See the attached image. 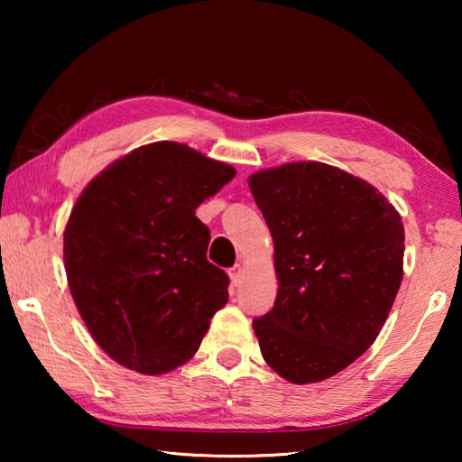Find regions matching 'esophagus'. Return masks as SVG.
<instances>
[{"label": "esophagus", "instance_id": "esophagus-1", "mask_svg": "<svg viewBox=\"0 0 462 462\" xmlns=\"http://www.w3.org/2000/svg\"><path fill=\"white\" fill-rule=\"evenodd\" d=\"M228 275H230L232 287H238L242 283V267H240V264H234V267L228 271Z\"/></svg>", "mask_w": 462, "mask_h": 462}]
</instances>
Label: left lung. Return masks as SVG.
Returning a JSON list of instances; mask_svg holds the SVG:
<instances>
[{"label":"left lung","instance_id":"left-lung-1","mask_svg":"<svg viewBox=\"0 0 462 462\" xmlns=\"http://www.w3.org/2000/svg\"><path fill=\"white\" fill-rule=\"evenodd\" d=\"M275 242V306L253 328L263 358L303 385L346 369L377 338L403 277V224L363 179L287 162L248 179Z\"/></svg>","mask_w":462,"mask_h":462}]
</instances>
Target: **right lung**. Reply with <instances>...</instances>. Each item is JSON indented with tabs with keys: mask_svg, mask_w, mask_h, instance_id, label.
<instances>
[{
	"mask_svg": "<svg viewBox=\"0 0 462 462\" xmlns=\"http://www.w3.org/2000/svg\"><path fill=\"white\" fill-rule=\"evenodd\" d=\"M236 171L179 143L140 146L85 187L65 228L69 289L116 363L143 374L198 353L230 279L195 209Z\"/></svg>",
	"mask_w": 462,
	"mask_h": 462,
	"instance_id": "add662e5",
	"label": "right lung"
}]
</instances>
